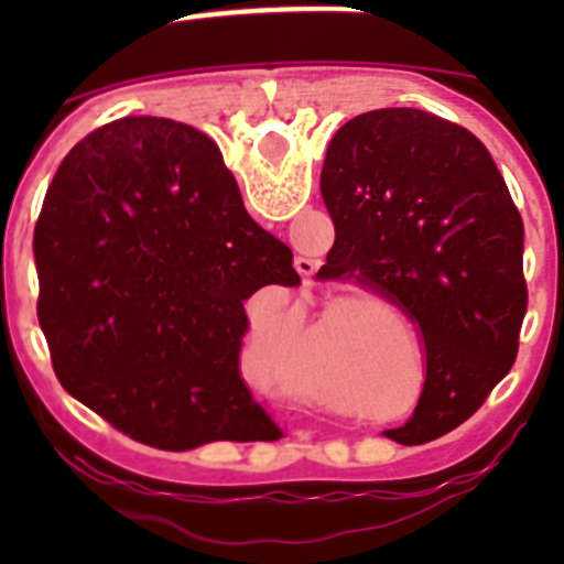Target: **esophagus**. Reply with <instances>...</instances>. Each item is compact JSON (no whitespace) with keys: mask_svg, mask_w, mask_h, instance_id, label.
Returning <instances> with one entry per match:
<instances>
[{"mask_svg":"<svg viewBox=\"0 0 564 564\" xmlns=\"http://www.w3.org/2000/svg\"><path fill=\"white\" fill-rule=\"evenodd\" d=\"M316 268H318V262L316 259H311V257H299L296 259V271L302 273V276H313V273H316Z\"/></svg>","mask_w":564,"mask_h":564,"instance_id":"obj_1","label":"esophagus"}]
</instances>
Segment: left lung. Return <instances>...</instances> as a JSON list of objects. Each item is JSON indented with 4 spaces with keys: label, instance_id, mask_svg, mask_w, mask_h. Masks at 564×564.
<instances>
[{
    "label": "left lung",
    "instance_id": "obj_1",
    "mask_svg": "<svg viewBox=\"0 0 564 564\" xmlns=\"http://www.w3.org/2000/svg\"><path fill=\"white\" fill-rule=\"evenodd\" d=\"M322 197L336 242L322 279L395 302L426 347V381L398 443L475 415L514 367L528 311L522 217L488 149L423 109L356 115L333 134Z\"/></svg>",
    "mask_w": 564,
    "mask_h": 564
}]
</instances>
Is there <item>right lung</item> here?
<instances>
[{"label":"right lung","instance_id":"right-lung-1","mask_svg":"<svg viewBox=\"0 0 564 564\" xmlns=\"http://www.w3.org/2000/svg\"><path fill=\"white\" fill-rule=\"evenodd\" d=\"M33 257L56 378L115 430L166 452L279 435L239 376L246 299L302 279L208 134L152 115L89 132L44 194Z\"/></svg>","mask_w":564,"mask_h":564}]
</instances>
